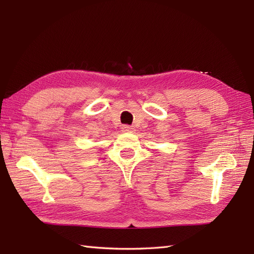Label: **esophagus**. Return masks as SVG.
<instances>
[{
	"label": "esophagus",
	"instance_id": "1",
	"mask_svg": "<svg viewBox=\"0 0 254 254\" xmlns=\"http://www.w3.org/2000/svg\"><path fill=\"white\" fill-rule=\"evenodd\" d=\"M122 130L124 131V132H133V130H134V127H131V126H122Z\"/></svg>",
	"mask_w": 254,
	"mask_h": 254
}]
</instances>
